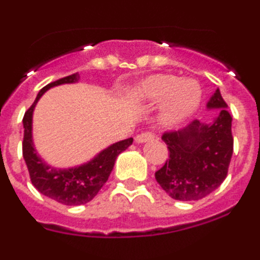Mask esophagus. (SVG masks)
<instances>
[{"label":"esophagus","mask_w":260,"mask_h":260,"mask_svg":"<svg viewBox=\"0 0 260 260\" xmlns=\"http://www.w3.org/2000/svg\"><path fill=\"white\" fill-rule=\"evenodd\" d=\"M153 139H155V134H153V133H150V132L142 133V134H139L135 137V142H137V143H144V142L153 141Z\"/></svg>","instance_id":"34e87169"}]
</instances>
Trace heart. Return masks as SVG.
I'll return each instance as SVG.
<instances>
[{"label":"heart","instance_id":"obj_1","mask_svg":"<svg viewBox=\"0 0 260 260\" xmlns=\"http://www.w3.org/2000/svg\"><path fill=\"white\" fill-rule=\"evenodd\" d=\"M135 96L147 104L162 103L160 121L165 126H176L197 112L202 100V89L194 79H180L171 74H155L138 84Z\"/></svg>","mask_w":260,"mask_h":260}]
</instances>
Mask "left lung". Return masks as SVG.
Wrapping results in <instances>:
<instances>
[{
    "label": "left lung",
    "instance_id": "obj_1",
    "mask_svg": "<svg viewBox=\"0 0 260 260\" xmlns=\"http://www.w3.org/2000/svg\"><path fill=\"white\" fill-rule=\"evenodd\" d=\"M208 109H219L212 122L194 119L178 132L164 133L169 150L162 168L155 173L161 189L176 201H199L225 180L233 155L232 116L219 88L207 103Z\"/></svg>",
    "mask_w": 260,
    "mask_h": 260
}]
</instances>
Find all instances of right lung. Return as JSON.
I'll return each instance as SVG.
<instances>
[{
    "label": "right lung",
    "mask_w": 260,
    "mask_h": 260,
    "mask_svg": "<svg viewBox=\"0 0 260 260\" xmlns=\"http://www.w3.org/2000/svg\"><path fill=\"white\" fill-rule=\"evenodd\" d=\"M78 80L79 74L77 73L52 82L44 88H41L34 104L28 108L23 117V157L28 168L32 185L43 195L66 206H80L92 201L109 178L117 156L133 143V138H128L125 141L110 144L102 152H99L92 160L68 169L50 167L38 155L32 141V114L39 99L52 87L77 83Z\"/></svg>",
    "instance_id": "add662e5"
}]
</instances>
